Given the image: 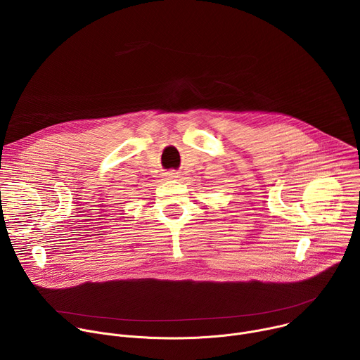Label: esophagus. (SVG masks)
<instances>
[{"instance_id":"34e87169","label":"esophagus","mask_w":360,"mask_h":360,"mask_svg":"<svg viewBox=\"0 0 360 360\" xmlns=\"http://www.w3.org/2000/svg\"><path fill=\"white\" fill-rule=\"evenodd\" d=\"M167 176H168L169 179H176V178H178V172L171 171V172H168V174H167Z\"/></svg>"}]
</instances>
